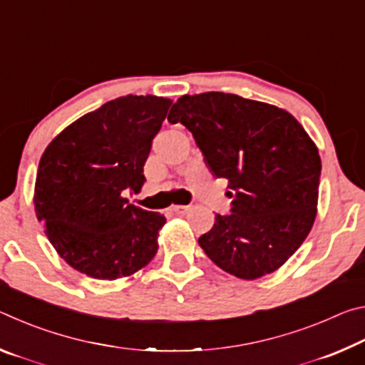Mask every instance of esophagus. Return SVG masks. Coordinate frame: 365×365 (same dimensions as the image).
<instances>
[{"mask_svg": "<svg viewBox=\"0 0 365 365\" xmlns=\"http://www.w3.org/2000/svg\"><path fill=\"white\" fill-rule=\"evenodd\" d=\"M188 209H190V206H182V205L172 206V211H174L175 214H185V212H188Z\"/></svg>", "mask_w": 365, "mask_h": 365, "instance_id": "obj_1", "label": "esophagus"}]
</instances>
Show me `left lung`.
Segmentation results:
<instances>
[{"mask_svg": "<svg viewBox=\"0 0 365 365\" xmlns=\"http://www.w3.org/2000/svg\"><path fill=\"white\" fill-rule=\"evenodd\" d=\"M168 120L193 133L212 175L235 191L232 214L197 240L207 257L243 280L280 269L317 215L322 163L304 127L274 104L220 91L183 95Z\"/></svg>", "mask_w": 365, "mask_h": 365, "instance_id": "1", "label": "left lung"}]
</instances>
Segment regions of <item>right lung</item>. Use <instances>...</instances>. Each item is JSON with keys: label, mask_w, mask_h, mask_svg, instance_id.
<instances>
[{"label": "right lung", "mask_w": 365, "mask_h": 365, "mask_svg": "<svg viewBox=\"0 0 365 365\" xmlns=\"http://www.w3.org/2000/svg\"><path fill=\"white\" fill-rule=\"evenodd\" d=\"M172 101L127 95L72 122L41 154L34 205L58 255L91 279L130 277L156 256L165 217L128 202Z\"/></svg>", "instance_id": "1"}]
</instances>
